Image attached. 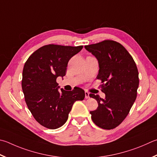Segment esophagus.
<instances>
[{"label": "esophagus", "mask_w": 157, "mask_h": 157, "mask_svg": "<svg viewBox=\"0 0 157 157\" xmlns=\"http://www.w3.org/2000/svg\"><path fill=\"white\" fill-rule=\"evenodd\" d=\"M85 98H86V99H88V98H90V95H89V93L87 92V91H85Z\"/></svg>", "instance_id": "34e87169"}]
</instances>
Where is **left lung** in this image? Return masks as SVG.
<instances>
[{
	"label": "left lung",
	"mask_w": 157,
	"mask_h": 157,
	"mask_svg": "<svg viewBox=\"0 0 157 157\" xmlns=\"http://www.w3.org/2000/svg\"><path fill=\"white\" fill-rule=\"evenodd\" d=\"M84 47L98 59L97 78L104 83L101 91L106 95L103 99L90 94L98 103V108L90 112L91 119L99 128L113 129L126 117L136 98L137 67L132 57L119 42L104 40Z\"/></svg>",
	"instance_id": "1"
}]
</instances>
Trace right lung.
Returning <instances> with one entry per match:
<instances>
[{
	"label": "right lung",
	"instance_id": "1",
	"mask_svg": "<svg viewBox=\"0 0 157 157\" xmlns=\"http://www.w3.org/2000/svg\"><path fill=\"white\" fill-rule=\"evenodd\" d=\"M82 48L45 45L31 54L25 62L22 80L25 101L33 117L45 128L56 129L63 126L74 102L84 99L82 88L59 90L56 82L57 78L66 75L69 59Z\"/></svg>",
	"mask_w": 157,
	"mask_h": 157
}]
</instances>
